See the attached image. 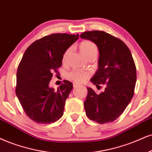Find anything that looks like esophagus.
<instances>
[{
    "mask_svg": "<svg viewBox=\"0 0 152 152\" xmlns=\"http://www.w3.org/2000/svg\"><path fill=\"white\" fill-rule=\"evenodd\" d=\"M79 86H80V84H77V83H73V87H74V88H76V87H79Z\"/></svg>",
    "mask_w": 152,
    "mask_h": 152,
    "instance_id": "1",
    "label": "esophagus"
}]
</instances>
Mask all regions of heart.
<instances>
[{
    "label": "heart",
    "mask_w": 152,
    "mask_h": 152,
    "mask_svg": "<svg viewBox=\"0 0 152 152\" xmlns=\"http://www.w3.org/2000/svg\"><path fill=\"white\" fill-rule=\"evenodd\" d=\"M80 48L82 52V53L87 58L93 53H96V52L97 53V48L96 45L90 42V41H84V42H82L80 44ZM69 51H70V50H67L65 52L64 56H63V60L66 58ZM89 75H90V73L87 72V71L74 70L67 73L66 77L68 80H71V81L77 82V83H80V82L85 81L89 77Z\"/></svg>",
    "instance_id": "1"
}]
</instances>
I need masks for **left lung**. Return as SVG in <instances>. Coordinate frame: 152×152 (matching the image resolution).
Segmentation results:
<instances>
[{"instance_id":"obj_1","label":"left lung","mask_w":152,"mask_h":152,"mask_svg":"<svg viewBox=\"0 0 152 152\" xmlns=\"http://www.w3.org/2000/svg\"><path fill=\"white\" fill-rule=\"evenodd\" d=\"M80 37L94 43L99 51L98 70L91 82L96 87L106 85L99 94L87 87L86 115L100 124L110 123L123 113L134 95L137 80L134 60L123 41L105 31H85Z\"/></svg>"}]
</instances>
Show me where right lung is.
<instances>
[{"label": "right lung", "mask_w": 152, "mask_h": 152, "mask_svg": "<svg viewBox=\"0 0 152 152\" xmlns=\"http://www.w3.org/2000/svg\"><path fill=\"white\" fill-rule=\"evenodd\" d=\"M78 38V34H53L32 43L24 52L17 72L15 92L33 121L48 124L63 115L72 84L64 80L56 91L49 83L52 72H58L57 68L61 66L65 51Z\"/></svg>", "instance_id": "add662e5"}]
</instances>
